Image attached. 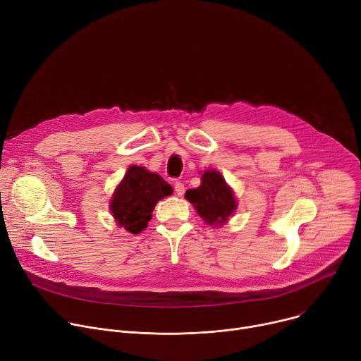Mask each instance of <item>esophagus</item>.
Listing matches in <instances>:
<instances>
[{"instance_id": "34e87169", "label": "esophagus", "mask_w": 361, "mask_h": 361, "mask_svg": "<svg viewBox=\"0 0 361 361\" xmlns=\"http://www.w3.org/2000/svg\"><path fill=\"white\" fill-rule=\"evenodd\" d=\"M174 191H176L177 195H180V197H181V195H183L184 191H185L184 184H183L181 181H176V183H174Z\"/></svg>"}]
</instances>
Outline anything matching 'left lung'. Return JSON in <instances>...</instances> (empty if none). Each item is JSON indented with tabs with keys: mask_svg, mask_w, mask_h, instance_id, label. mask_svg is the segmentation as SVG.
I'll use <instances>...</instances> for the list:
<instances>
[{
	"mask_svg": "<svg viewBox=\"0 0 361 361\" xmlns=\"http://www.w3.org/2000/svg\"><path fill=\"white\" fill-rule=\"evenodd\" d=\"M185 199L207 224L214 227L224 224L238 207L233 190L216 170L204 171L200 187L187 190Z\"/></svg>",
	"mask_w": 361,
	"mask_h": 361,
	"instance_id": "obj_1",
	"label": "left lung"
}]
</instances>
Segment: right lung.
<instances>
[{"label":"right lung","mask_w":361,"mask_h":361,"mask_svg":"<svg viewBox=\"0 0 361 361\" xmlns=\"http://www.w3.org/2000/svg\"><path fill=\"white\" fill-rule=\"evenodd\" d=\"M170 194L173 187L161 176L133 166L116 187L109 207L119 227L138 235L148 226L155 204Z\"/></svg>","instance_id":"1"}]
</instances>
